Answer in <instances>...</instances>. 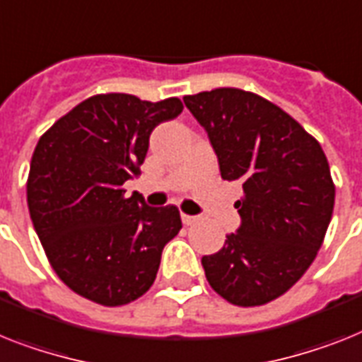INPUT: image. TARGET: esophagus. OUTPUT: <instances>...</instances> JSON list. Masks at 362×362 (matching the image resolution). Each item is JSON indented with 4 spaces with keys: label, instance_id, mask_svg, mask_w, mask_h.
<instances>
[{
    "label": "esophagus",
    "instance_id": "34e87169",
    "mask_svg": "<svg viewBox=\"0 0 362 362\" xmlns=\"http://www.w3.org/2000/svg\"><path fill=\"white\" fill-rule=\"evenodd\" d=\"M197 221H199V217H197V215H186V214H182V223L186 224V226H191V224H195Z\"/></svg>",
    "mask_w": 362,
    "mask_h": 362
}]
</instances>
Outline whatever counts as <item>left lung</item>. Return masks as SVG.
Segmentation results:
<instances>
[{
	"label": "left lung",
	"instance_id": "left-lung-1",
	"mask_svg": "<svg viewBox=\"0 0 362 362\" xmlns=\"http://www.w3.org/2000/svg\"><path fill=\"white\" fill-rule=\"evenodd\" d=\"M209 136L224 180L243 184L241 226L202 257L211 289L239 308L285 294L317 257L335 184L320 144L274 103L239 88L186 95Z\"/></svg>",
	"mask_w": 362,
	"mask_h": 362
}]
</instances>
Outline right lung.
Segmentation results:
<instances>
[{
    "instance_id": "obj_1",
    "label": "right lung",
    "mask_w": 362,
    "mask_h": 362,
    "mask_svg": "<svg viewBox=\"0 0 362 362\" xmlns=\"http://www.w3.org/2000/svg\"><path fill=\"white\" fill-rule=\"evenodd\" d=\"M182 110L178 97L97 93L38 139L27 178L33 226L57 276L83 298L117 308L154 284L180 211L124 197L123 184L141 175L154 127Z\"/></svg>"
}]
</instances>
